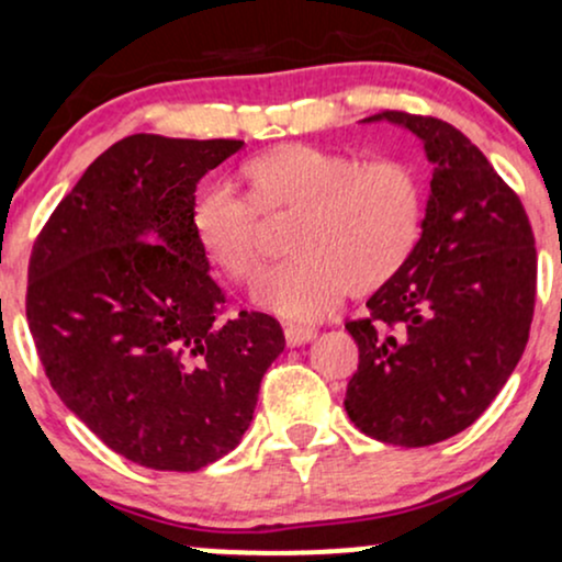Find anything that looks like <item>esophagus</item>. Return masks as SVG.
Returning <instances> with one entry per match:
<instances>
[{
  "label": "esophagus",
  "mask_w": 562,
  "mask_h": 562,
  "mask_svg": "<svg viewBox=\"0 0 562 562\" xmlns=\"http://www.w3.org/2000/svg\"><path fill=\"white\" fill-rule=\"evenodd\" d=\"M317 335L314 327H306V325H285V344L288 346H303L308 344V340Z\"/></svg>",
  "instance_id": "esophagus-1"
}]
</instances>
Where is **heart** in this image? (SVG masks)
Wrapping results in <instances>:
<instances>
[{
  "instance_id": "heart-1",
  "label": "heart",
  "mask_w": 562,
  "mask_h": 562,
  "mask_svg": "<svg viewBox=\"0 0 562 562\" xmlns=\"http://www.w3.org/2000/svg\"><path fill=\"white\" fill-rule=\"evenodd\" d=\"M248 198L211 184L192 205V235L218 272L250 282L261 267V216L293 214V256L256 282L259 306L319 319L346 293L372 295L404 269L423 232L420 173L402 158L362 160L317 145H280L240 166Z\"/></svg>"
}]
</instances>
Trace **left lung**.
<instances>
[{
    "label": "left lung",
    "mask_w": 562,
    "mask_h": 562,
    "mask_svg": "<svg viewBox=\"0 0 562 562\" xmlns=\"http://www.w3.org/2000/svg\"><path fill=\"white\" fill-rule=\"evenodd\" d=\"M434 164L415 254L362 319L346 322L359 367L346 412L393 447H430L473 425L524 357L537 299L526 209L486 156L447 121L383 111Z\"/></svg>",
    "instance_id": "1"
}]
</instances>
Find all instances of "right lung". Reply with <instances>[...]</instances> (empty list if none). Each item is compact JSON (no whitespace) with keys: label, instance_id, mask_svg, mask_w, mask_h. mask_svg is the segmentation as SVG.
Returning <instances> with one entry per match:
<instances>
[{"label":"right lung","instance_id":"right-lung-1","mask_svg":"<svg viewBox=\"0 0 562 562\" xmlns=\"http://www.w3.org/2000/svg\"><path fill=\"white\" fill-rule=\"evenodd\" d=\"M240 139L132 134L57 203L29 261L25 317L63 404L115 454L192 473L254 420L285 348L261 312L227 295L192 235L195 187Z\"/></svg>","mask_w":562,"mask_h":562}]
</instances>
